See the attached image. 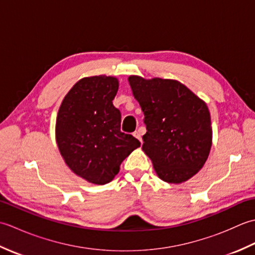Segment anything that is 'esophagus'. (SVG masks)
Masks as SVG:
<instances>
[{
  "label": "esophagus",
  "mask_w": 255,
  "mask_h": 255,
  "mask_svg": "<svg viewBox=\"0 0 255 255\" xmlns=\"http://www.w3.org/2000/svg\"><path fill=\"white\" fill-rule=\"evenodd\" d=\"M133 136H134V137H136V138H137V139L139 140V141L142 143V138H141V133H140V131H139V130H137V131H134V132H133Z\"/></svg>",
  "instance_id": "esophagus-1"
}]
</instances>
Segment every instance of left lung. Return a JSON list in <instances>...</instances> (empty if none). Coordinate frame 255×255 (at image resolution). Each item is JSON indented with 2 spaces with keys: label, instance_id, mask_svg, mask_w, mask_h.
I'll use <instances>...</instances> for the list:
<instances>
[{
  "label": "left lung",
  "instance_id": "left-lung-1",
  "mask_svg": "<svg viewBox=\"0 0 255 255\" xmlns=\"http://www.w3.org/2000/svg\"><path fill=\"white\" fill-rule=\"evenodd\" d=\"M128 82L143 112L142 150L156 175L171 184L186 182L204 166L213 143L207 104L176 80L130 75Z\"/></svg>",
  "mask_w": 255,
  "mask_h": 255
}]
</instances>
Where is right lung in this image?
<instances>
[{"label": "right lung", "mask_w": 255, "mask_h": 255, "mask_svg": "<svg viewBox=\"0 0 255 255\" xmlns=\"http://www.w3.org/2000/svg\"><path fill=\"white\" fill-rule=\"evenodd\" d=\"M119 82L95 75L79 80L59 107L56 141L66 164L89 183L104 185L114 180L122 162L139 140L121 131L122 114L113 105Z\"/></svg>", "instance_id": "right-lung-1"}]
</instances>
